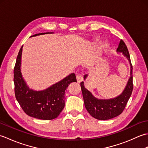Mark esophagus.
I'll use <instances>...</instances> for the list:
<instances>
[{"label":"esophagus","instance_id":"1","mask_svg":"<svg viewBox=\"0 0 148 148\" xmlns=\"http://www.w3.org/2000/svg\"><path fill=\"white\" fill-rule=\"evenodd\" d=\"M76 79L77 83H81V81H83V77L81 76V75H77L76 76Z\"/></svg>","mask_w":148,"mask_h":148}]
</instances>
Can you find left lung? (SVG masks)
I'll return each instance as SVG.
<instances>
[{
  "instance_id": "left-lung-1",
  "label": "left lung",
  "mask_w": 148,
  "mask_h": 148,
  "mask_svg": "<svg viewBox=\"0 0 148 148\" xmlns=\"http://www.w3.org/2000/svg\"><path fill=\"white\" fill-rule=\"evenodd\" d=\"M116 51L122 53L125 56H126L130 65V77L124 90L120 95L111 99H99L94 97L92 93L84 87L83 81L81 83L84 103L87 111L92 117L100 120H107L121 114L132 93V65L130 62V57L127 47L121 39L119 42ZM87 77L88 74L84 75V79L85 80Z\"/></svg>"
}]
</instances>
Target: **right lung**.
<instances>
[{
	"mask_svg": "<svg viewBox=\"0 0 148 148\" xmlns=\"http://www.w3.org/2000/svg\"><path fill=\"white\" fill-rule=\"evenodd\" d=\"M37 34L32 37L44 34ZM23 46L20 49L14 69L15 97L23 111L31 117L50 120L57 118L65 106V91L72 82H77L74 73L69 74L45 90L36 91L30 89L22 76L21 59Z\"/></svg>",
	"mask_w": 148,
	"mask_h": 148,
	"instance_id": "right-lung-1",
	"label": "right lung"
}]
</instances>
